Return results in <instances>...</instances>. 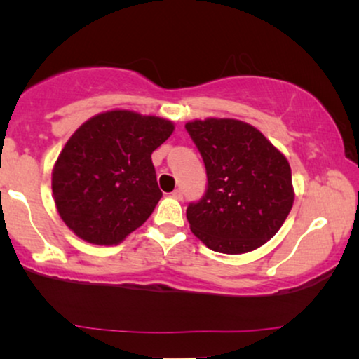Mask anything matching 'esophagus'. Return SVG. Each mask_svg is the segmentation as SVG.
<instances>
[{
    "label": "esophagus",
    "instance_id": "1",
    "mask_svg": "<svg viewBox=\"0 0 359 359\" xmlns=\"http://www.w3.org/2000/svg\"><path fill=\"white\" fill-rule=\"evenodd\" d=\"M171 196H173V198H175V199H178V201H181V199H183V191H181L180 188H178V189H175V191H173V193H171Z\"/></svg>",
    "mask_w": 359,
    "mask_h": 359
}]
</instances>
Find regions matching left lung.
Returning a JSON list of instances; mask_svg holds the SVG:
<instances>
[{
	"label": "left lung",
	"instance_id": "8db88e82",
	"mask_svg": "<svg viewBox=\"0 0 359 359\" xmlns=\"http://www.w3.org/2000/svg\"><path fill=\"white\" fill-rule=\"evenodd\" d=\"M184 127L208 175L204 196L186 209L191 232L219 253L262 247L281 229L294 203L286 156L242 121L205 119Z\"/></svg>",
	"mask_w": 359,
	"mask_h": 359
}]
</instances>
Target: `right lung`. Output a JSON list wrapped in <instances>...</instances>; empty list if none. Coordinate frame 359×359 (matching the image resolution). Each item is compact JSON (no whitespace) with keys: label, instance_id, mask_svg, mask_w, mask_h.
Returning <instances> with one entry per match:
<instances>
[{"label":"right lung","instance_id":"1","mask_svg":"<svg viewBox=\"0 0 359 359\" xmlns=\"http://www.w3.org/2000/svg\"><path fill=\"white\" fill-rule=\"evenodd\" d=\"M173 129L170 121L132 111L86 121L63 147L52 173L63 222L96 245H116L139 229L161 198L151 154Z\"/></svg>","mask_w":359,"mask_h":359}]
</instances>
